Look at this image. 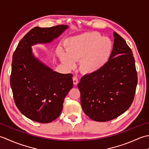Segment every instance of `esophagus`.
Here are the masks:
<instances>
[{
  "label": "esophagus",
  "mask_w": 149,
  "mask_h": 149,
  "mask_svg": "<svg viewBox=\"0 0 149 149\" xmlns=\"http://www.w3.org/2000/svg\"><path fill=\"white\" fill-rule=\"evenodd\" d=\"M73 83L74 85H77L78 84V79L76 76L73 77Z\"/></svg>",
  "instance_id": "obj_1"
}]
</instances>
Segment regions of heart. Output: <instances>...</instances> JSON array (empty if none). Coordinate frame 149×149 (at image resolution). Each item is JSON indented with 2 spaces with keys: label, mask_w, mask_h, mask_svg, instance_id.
I'll return each instance as SVG.
<instances>
[{
  "label": "heart",
  "mask_w": 149,
  "mask_h": 149,
  "mask_svg": "<svg viewBox=\"0 0 149 149\" xmlns=\"http://www.w3.org/2000/svg\"><path fill=\"white\" fill-rule=\"evenodd\" d=\"M65 50L56 49V54L68 69L75 67L79 60V69L85 75H93L100 71L111 56L113 44L108 38L97 32L85 33L66 38Z\"/></svg>",
  "instance_id": "1"
}]
</instances>
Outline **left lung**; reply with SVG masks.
I'll return each instance as SVG.
<instances>
[{
	"instance_id": "left-lung-1",
	"label": "left lung",
	"mask_w": 149,
	"mask_h": 149,
	"mask_svg": "<svg viewBox=\"0 0 149 149\" xmlns=\"http://www.w3.org/2000/svg\"><path fill=\"white\" fill-rule=\"evenodd\" d=\"M113 50L108 63L93 75H85L78 88L81 106L90 118L107 122L126 111L133 102L138 83L132 52L116 32Z\"/></svg>"
}]
</instances>
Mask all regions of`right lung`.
<instances>
[{"mask_svg": "<svg viewBox=\"0 0 149 149\" xmlns=\"http://www.w3.org/2000/svg\"><path fill=\"white\" fill-rule=\"evenodd\" d=\"M66 25L34 27L24 36L13 55L10 84L16 106L27 118L45 123L60 115L63 101L73 87L72 74L54 71L36 58L31 46L52 42Z\"/></svg>", "mask_w": 149, "mask_h": 149, "instance_id": "right-lung-1", "label": "right lung"}]
</instances>
